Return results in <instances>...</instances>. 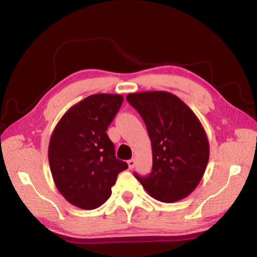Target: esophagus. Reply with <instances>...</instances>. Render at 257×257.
<instances>
[{"mask_svg": "<svg viewBox=\"0 0 257 257\" xmlns=\"http://www.w3.org/2000/svg\"><path fill=\"white\" fill-rule=\"evenodd\" d=\"M128 165H129V169L133 170L135 166H136V160L135 159H131L128 161Z\"/></svg>", "mask_w": 257, "mask_h": 257, "instance_id": "obj_1", "label": "esophagus"}]
</instances>
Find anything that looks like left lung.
<instances>
[{"label":"left lung","mask_w":257,"mask_h":257,"mask_svg":"<svg viewBox=\"0 0 257 257\" xmlns=\"http://www.w3.org/2000/svg\"><path fill=\"white\" fill-rule=\"evenodd\" d=\"M126 99L146 123L152 147V170L135 176L149 195L163 202L187 197L199 184L209 160V143L199 119L174 94H128Z\"/></svg>","instance_id":"left-lung-1"}]
</instances>
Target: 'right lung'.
<instances>
[{"label": "right lung", "instance_id": "1", "mask_svg": "<svg viewBox=\"0 0 257 257\" xmlns=\"http://www.w3.org/2000/svg\"><path fill=\"white\" fill-rule=\"evenodd\" d=\"M123 101L119 94H94L65 112L50 138L48 159L56 186L70 204L98 208L109 198L128 164L115 156L106 130Z\"/></svg>", "mask_w": 257, "mask_h": 257}]
</instances>
